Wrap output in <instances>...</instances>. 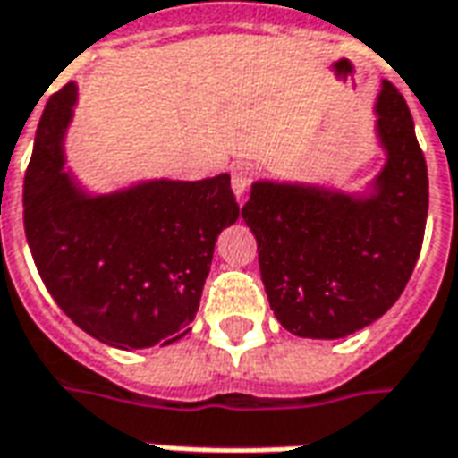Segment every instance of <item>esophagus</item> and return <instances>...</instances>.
I'll list each match as a JSON object with an SVG mask.
<instances>
[{"label": "esophagus", "instance_id": "1", "mask_svg": "<svg viewBox=\"0 0 458 458\" xmlns=\"http://www.w3.org/2000/svg\"><path fill=\"white\" fill-rule=\"evenodd\" d=\"M252 179H255V169H252L250 164H235V166H233V193H235V199H238L240 203L245 199V193H248Z\"/></svg>", "mask_w": 458, "mask_h": 458}]
</instances>
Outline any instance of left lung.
<instances>
[{"instance_id": "left-lung-1", "label": "left lung", "mask_w": 458, "mask_h": 458, "mask_svg": "<svg viewBox=\"0 0 458 458\" xmlns=\"http://www.w3.org/2000/svg\"><path fill=\"white\" fill-rule=\"evenodd\" d=\"M375 114L385 166L365 193L255 181L242 206L269 307L294 336L344 338L370 327L400 299L420 258L427 161L410 107L387 81Z\"/></svg>"}]
</instances>
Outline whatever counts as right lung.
Returning a JSON list of instances; mask_svg holds the SVG:
<instances>
[{"mask_svg": "<svg viewBox=\"0 0 458 458\" xmlns=\"http://www.w3.org/2000/svg\"><path fill=\"white\" fill-rule=\"evenodd\" d=\"M78 88L51 95L24 176V230L36 269L65 317L131 351L189 334L220 230L240 216L228 174L140 181L88 193L64 171Z\"/></svg>", "mask_w": 458, "mask_h": 458, "instance_id": "obj_1", "label": "right lung"}]
</instances>
